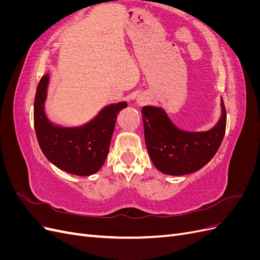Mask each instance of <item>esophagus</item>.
<instances>
[{"mask_svg": "<svg viewBox=\"0 0 260 260\" xmlns=\"http://www.w3.org/2000/svg\"><path fill=\"white\" fill-rule=\"evenodd\" d=\"M138 103H139V104H142V103H143V101H142V100H139V101H138Z\"/></svg>", "mask_w": 260, "mask_h": 260, "instance_id": "1", "label": "esophagus"}]
</instances>
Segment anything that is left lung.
<instances>
[{"label": "left lung", "mask_w": 260, "mask_h": 260, "mask_svg": "<svg viewBox=\"0 0 260 260\" xmlns=\"http://www.w3.org/2000/svg\"><path fill=\"white\" fill-rule=\"evenodd\" d=\"M214 128L206 132H186L170 121L162 108L144 106L142 119L149 157L162 174L183 176L203 168L215 156L221 144L226 124V112Z\"/></svg>", "instance_id": "obj_1"}]
</instances>
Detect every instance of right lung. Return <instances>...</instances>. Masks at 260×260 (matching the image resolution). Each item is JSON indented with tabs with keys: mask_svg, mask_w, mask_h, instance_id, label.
<instances>
[{
	"mask_svg": "<svg viewBox=\"0 0 260 260\" xmlns=\"http://www.w3.org/2000/svg\"><path fill=\"white\" fill-rule=\"evenodd\" d=\"M49 75L38 84L35 98V130L43 154L55 166L76 176H90L105 162L118 113L125 102L112 104L82 127L61 128L54 125L44 114Z\"/></svg>",
	"mask_w": 260,
	"mask_h": 260,
	"instance_id": "right-lung-1",
	"label": "right lung"
}]
</instances>
